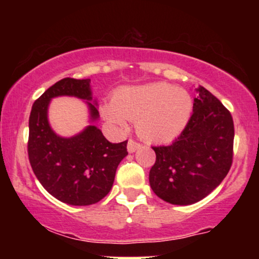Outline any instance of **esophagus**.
I'll use <instances>...</instances> for the list:
<instances>
[{
	"mask_svg": "<svg viewBox=\"0 0 259 259\" xmlns=\"http://www.w3.org/2000/svg\"><path fill=\"white\" fill-rule=\"evenodd\" d=\"M139 147H140L139 142L134 141V140H132V139L127 141V152H129V153H134L136 150H138Z\"/></svg>",
	"mask_w": 259,
	"mask_h": 259,
	"instance_id": "1",
	"label": "esophagus"
}]
</instances>
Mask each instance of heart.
Returning <instances> with one entry per match:
<instances>
[{"instance_id":"obj_1","label":"heart","mask_w":259,"mask_h":259,"mask_svg":"<svg viewBox=\"0 0 259 259\" xmlns=\"http://www.w3.org/2000/svg\"><path fill=\"white\" fill-rule=\"evenodd\" d=\"M194 108L191 95L168 82L125 86L101 108L108 123L125 127L136 121L140 138L150 142H168L183 133Z\"/></svg>"}]
</instances>
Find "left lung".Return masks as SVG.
<instances>
[{
  "label": "left lung",
  "instance_id": "obj_1",
  "mask_svg": "<svg viewBox=\"0 0 259 259\" xmlns=\"http://www.w3.org/2000/svg\"><path fill=\"white\" fill-rule=\"evenodd\" d=\"M194 108L183 133L169 146L152 147L156 163L150 185L163 201L196 203L227 177L233 162L234 121L230 112L203 86L195 89Z\"/></svg>",
  "mask_w": 259,
  "mask_h": 259
}]
</instances>
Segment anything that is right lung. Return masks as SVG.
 Returning a JSON list of instances; mask_svg holds the SVG:
<instances>
[{"label":"right lung","mask_w":259,"mask_h":259,"mask_svg":"<svg viewBox=\"0 0 259 259\" xmlns=\"http://www.w3.org/2000/svg\"><path fill=\"white\" fill-rule=\"evenodd\" d=\"M90 82V79L59 80L35 101L29 118L32 170L49 194L72 206L94 204L108 195L118 165L127 156V141L112 144L94 124L100 114ZM61 96L82 99L89 109L91 124L70 138L56 134L48 120L51 100Z\"/></svg>","instance_id":"right-lung-1"}]
</instances>
